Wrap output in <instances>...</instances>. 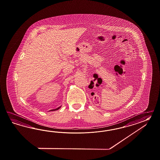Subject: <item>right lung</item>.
Segmentation results:
<instances>
[{
  "label": "right lung",
  "mask_w": 160,
  "mask_h": 160,
  "mask_svg": "<svg viewBox=\"0 0 160 160\" xmlns=\"http://www.w3.org/2000/svg\"><path fill=\"white\" fill-rule=\"evenodd\" d=\"M60 108H61V107H58V108H56V109H54V110H51L50 111H55V110H58Z\"/></svg>",
  "instance_id": "add662e5"
}]
</instances>
